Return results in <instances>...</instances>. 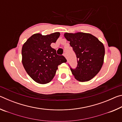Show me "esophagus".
Here are the masks:
<instances>
[{"instance_id":"esophagus-1","label":"esophagus","mask_w":122,"mask_h":122,"mask_svg":"<svg viewBox=\"0 0 122 122\" xmlns=\"http://www.w3.org/2000/svg\"><path fill=\"white\" fill-rule=\"evenodd\" d=\"M63 55L66 57V59H67V54H66V53H64L63 54Z\"/></svg>"}]
</instances>
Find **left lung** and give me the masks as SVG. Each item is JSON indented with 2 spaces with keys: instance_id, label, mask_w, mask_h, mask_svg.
Segmentation results:
<instances>
[{
  "instance_id": "1",
  "label": "left lung",
  "mask_w": 122,
  "mask_h": 122,
  "mask_svg": "<svg viewBox=\"0 0 122 122\" xmlns=\"http://www.w3.org/2000/svg\"><path fill=\"white\" fill-rule=\"evenodd\" d=\"M64 36L70 41L77 57L76 68H71L74 77L80 82L89 81L98 73L104 62L103 43L92 34L83 32L65 33Z\"/></svg>"
}]
</instances>
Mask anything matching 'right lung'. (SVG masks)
Instances as JSON below:
<instances>
[{"instance_id": "obj_1", "label": "right lung", "mask_w": 122, "mask_h": 122, "mask_svg": "<svg viewBox=\"0 0 122 122\" xmlns=\"http://www.w3.org/2000/svg\"><path fill=\"white\" fill-rule=\"evenodd\" d=\"M60 33L55 32L46 36L36 33L29 38L22 47V63L28 75L39 84L50 82L56 74L58 66L67 60L56 54L51 47Z\"/></svg>"}]
</instances>
